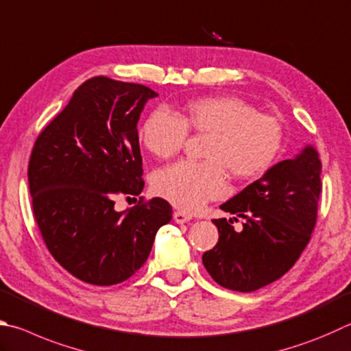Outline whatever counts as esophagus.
Listing matches in <instances>:
<instances>
[{
	"mask_svg": "<svg viewBox=\"0 0 351 351\" xmlns=\"http://www.w3.org/2000/svg\"><path fill=\"white\" fill-rule=\"evenodd\" d=\"M173 219L176 224H186V222H189L190 219H192V216L184 213V212H175L173 213Z\"/></svg>",
	"mask_w": 351,
	"mask_h": 351,
	"instance_id": "1",
	"label": "esophagus"
}]
</instances>
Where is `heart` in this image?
I'll return each instance as SVG.
<instances>
[{
    "label": "heart",
    "instance_id": "obj_1",
    "mask_svg": "<svg viewBox=\"0 0 351 351\" xmlns=\"http://www.w3.org/2000/svg\"><path fill=\"white\" fill-rule=\"evenodd\" d=\"M189 127L210 135L204 152L207 161L184 159L154 176L155 192L186 212H196L227 193L226 169L241 180L259 178L275 165L282 147V127L276 118L228 95L193 101L184 118L159 107L139 129V141L154 156L167 159L184 147Z\"/></svg>",
    "mask_w": 351,
    "mask_h": 351
}]
</instances>
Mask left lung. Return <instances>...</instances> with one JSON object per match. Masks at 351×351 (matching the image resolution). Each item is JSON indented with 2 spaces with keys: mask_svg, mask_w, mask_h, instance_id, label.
I'll list each match as a JSON object with an SVG mask.
<instances>
[{
  "mask_svg": "<svg viewBox=\"0 0 351 351\" xmlns=\"http://www.w3.org/2000/svg\"><path fill=\"white\" fill-rule=\"evenodd\" d=\"M322 164L313 145H305L221 206L233 219H213L219 239L202 254V264L219 285L254 291L285 275L308 244L322 190ZM246 219L243 230L231 226Z\"/></svg>",
  "mask_w": 351,
  "mask_h": 351,
  "instance_id": "1",
  "label": "left lung"
}]
</instances>
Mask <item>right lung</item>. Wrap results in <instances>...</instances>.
<instances>
[{"label": "right lung", "instance_id": "right-lung-1", "mask_svg": "<svg viewBox=\"0 0 351 351\" xmlns=\"http://www.w3.org/2000/svg\"><path fill=\"white\" fill-rule=\"evenodd\" d=\"M156 97L133 82L87 80L32 150L29 189L43 239L61 267L87 284L129 279L171 219L162 197L114 210V196L144 189L136 125Z\"/></svg>", "mask_w": 351, "mask_h": 351}]
</instances>
